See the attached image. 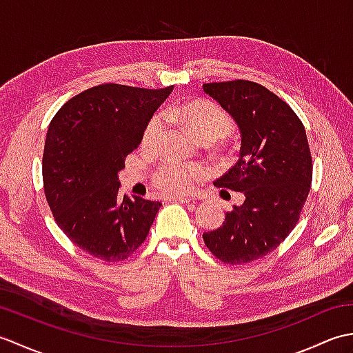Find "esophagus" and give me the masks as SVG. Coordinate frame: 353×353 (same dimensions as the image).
<instances>
[{
  "instance_id": "esophagus-1",
  "label": "esophagus",
  "mask_w": 353,
  "mask_h": 353,
  "mask_svg": "<svg viewBox=\"0 0 353 353\" xmlns=\"http://www.w3.org/2000/svg\"><path fill=\"white\" fill-rule=\"evenodd\" d=\"M172 200L181 201V203H183V205H196V203H197L196 200H192V199H190V197H174Z\"/></svg>"
}]
</instances>
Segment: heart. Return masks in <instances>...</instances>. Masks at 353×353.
Returning <instances> with one entry per match:
<instances>
[{"instance_id": "obj_1", "label": "heart", "mask_w": 353, "mask_h": 353, "mask_svg": "<svg viewBox=\"0 0 353 353\" xmlns=\"http://www.w3.org/2000/svg\"><path fill=\"white\" fill-rule=\"evenodd\" d=\"M167 115L183 123L200 141H216L226 137L234 129V119L219 104L209 100H196L182 104H172ZM163 121L161 115L150 118L142 132L141 144L153 148L161 138ZM206 176V170L197 163H165L153 174L157 190L171 196H183Z\"/></svg>"}]
</instances>
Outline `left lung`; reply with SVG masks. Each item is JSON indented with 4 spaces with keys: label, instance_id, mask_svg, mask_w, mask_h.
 I'll return each mask as SVG.
<instances>
[{
    "label": "left lung",
    "instance_id": "obj_1",
    "mask_svg": "<svg viewBox=\"0 0 353 353\" xmlns=\"http://www.w3.org/2000/svg\"><path fill=\"white\" fill-rule=\"evenodd\" d=\"M203 91L241 130L239 161L214 185L245 196L203 239L224 264H247L273 252L296 228L311 190V150L301 118L265 86L229 80L205 83Z\"/></svg>",
    "mask_w": 353,
    "mask_h": 353
}]
</instances>
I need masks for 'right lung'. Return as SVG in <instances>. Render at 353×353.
Masks as SVG:
<instances>
[{
	"mask_svg": "<svg viewBox=\"0 0 353 353\" xmlns=\"http://www.w3.org/2000/svg\"><path fill=\"white\" fill-rule=\"evenodd\" d=\"M171 91L99 85L51 119L42 156L45 199L63 234L97 259L119 262L137 252L162 205L121 199L118 171Z\"/></svg>",
	"mask_w": 353,
	"mask_h": 353,
	"instance_id": "add662e5",
	"label": "right lung"
}]
</instances>
